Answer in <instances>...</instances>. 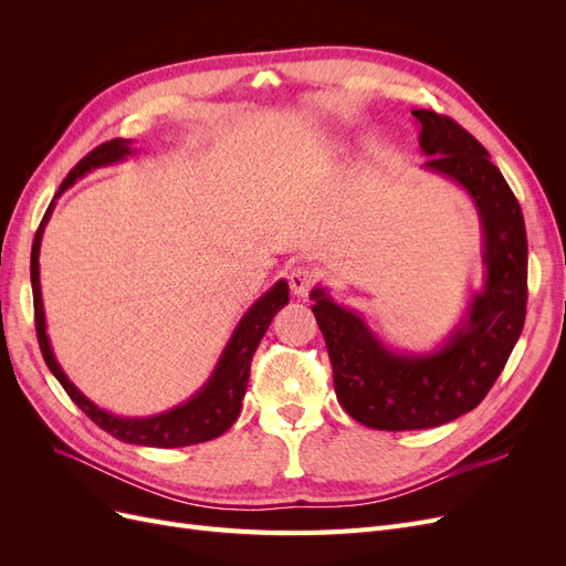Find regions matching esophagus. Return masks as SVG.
I'll return each mask as SVG.
<instances>
[{"label":"esophagus","instance_id":"esophagus-1","mask_svg":"<svg viewBox=\"0 0 566 566\" xmlns=\"http://www.w3.org/2000/svg\"><path fill=\"white\" fill-rule=\"evenodd\" d=\"M287 283H290V290H293V295L304 300L306 295L312 293V287L316 283V276H314V271L310 266L295 264L293 269H290V273H287Z\"/></svg>","mask_w":566,"mask_h":566}]
</instances>
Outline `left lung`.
<instances>
[{"mask_svg":"<svg viewBox=\"0 0 566 566\" xmlns=\"http://www.w3.org/2000/svg\"><path fill=\"white\" fill-rule=\"evenodd\" d=\"M424 169L472 198L484 231V287L432 354H399L366 321L316 287L312 312L333 364L337 401L373 430H427L476 408L499 380L526 318V229L522 208L486 148L455 119L413 111Z\"/></svg>","mask_w":566,"mask_h":566,"instance_id":"8db88e82","label":"left lung"}]
</instances>
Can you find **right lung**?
<instances>
[{"label":"right lung","instance_id":"obj_1","mask_svg":"<svg viewBox=\"0 0 566 566\" xmlns=\"http://www.w3.org/2000/svg\"><path fill=\"white\" fill-rule=\"evenodd\" d=\"M132 142L127 139H113L96 146L92 153H87L67 177L63 179L56 198L65 191L67 186H73L80 177L96 167H106L113 163L125 160L132 156ZM54 210V200L44 212L42 224L35 233V243H32L30 254V281H32V302H35V328H38V342L44 361L49 370L54 373V378L61 382V387L67 391L77 408L87 413L90 420H94L101 430H106L115 439L125 443H139V447H153V449H179V447H191V443L210 441L219 434H224L229 427L241 416V401L245 397L248 380H250V361L252 354L260 347V339L264 337L271 318L276 316L283 304H287V283L279 281L271 290L256 300L241 323L235 325V331L229 339L227 349L221 352L219 364L210 380L196 391L186 403L167 410V413L153 416V418H119L108 413V410L98 408L94 401H90L84 394L67 380V375L59 366L54 352H51L49 337H46V321H44V306H42V290H40V245H42V233L46 221Z\"/></svg>","mask_w":566,"mask_h":566}]
</instances>
